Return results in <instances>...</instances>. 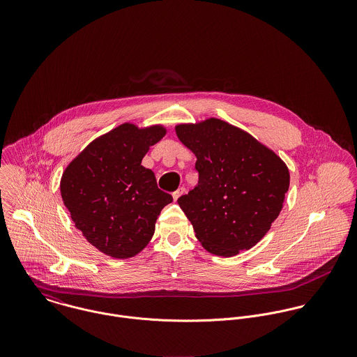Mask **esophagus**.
<instances>
[{
    "label": "esophagus",
    "instance_id": "esophagus-1",
    "mask_svg": "<svg viewBox=\"0 0 357 357\" xmlns=\"http://www.w3.org/2000/svg\"><path fill=\"white\" fill-rule=\"evenodd\" d=\"M184 192H185V188H184V187L178 188L177 191H174V192H173V199H174V201H177V199L184 194Z\"/></svg>",
    "mask_w": 357,
    "mask_h": 357
}]
</instances>
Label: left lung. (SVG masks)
Segmentation results:
<instances>
[{"mask_svg": "<svg viewBox=\"0 0 357 357\" xmlns=\"http://www.w3.org/2000/svg\"><path fill=\"white\" fill-rule=\"evenodd\" d=\"M176 135L197 156L198 185L177 201L197 239L220 257L252 249L283 207L287 165L250 133L217 118L178 123Z\"/></svg>", "mask_w": 357, "mask_h": 357, "instance_id": "obj_1", "label": "left lung"}]
</instances>
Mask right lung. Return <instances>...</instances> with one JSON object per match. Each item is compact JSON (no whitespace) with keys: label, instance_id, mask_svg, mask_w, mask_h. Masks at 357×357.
I'll list each match as a JSON object with an SVG mask.
<instances>
[{"label":"right lung","instance_id":"add662e5","mask_svg":"<svg viewBox=\"0 0 357 357\" xmlns=\"http://www.w3.org/2000/svg\"><path fill=\"white\" fill-rule=\"evenodd\" d=\"M165 135L163 125L125 122L89 143L61 174V199L73 222L105 255H139L153 238L160 210L173 201L142 165Z\"/></svg>","mask_w":357,"mask_h":357}]
</instances>
